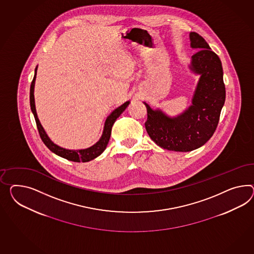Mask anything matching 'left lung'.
<instances>
[{
  "label": "left lung",
  "mask_w": 254,
  "mask_h": 254,
  "mask_svg": "<svg viewBox=\"0 0 254 254\" xmlns=\"http://www.w3.org/2000/svg\"><path fill=\"white\" fill-rule=\"evenodd\" d=\"M190 39L191 48L199 50L191 57L190 69L201 74L192 105L181 116L169 118L144 102V125L150 138L164 149L176 152L197 149L213 136L226 100L220 59L198 33H190Z\"/></svg>",
  "instance_id": "8db88e82"
}]
</instances>
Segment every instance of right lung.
<instances>
[{"label": "right lung", "instance_id": "right-lung-1", "mask_svg": "<svg viewBox=\"0 0 254 254\" xmlns=\"http://www.w3.org/2000/svg\"><path fill=\"white\" fill-rule=\"evenodd\" d=\"M37 68L35 69V75L31 82L30 85V107H31V111H32L35 121L37 124V128L39 130V136L41 138V140L43 141V143H45L46 146L51 150L53 153H55L56 155L62 156L64 158H66L68 160H71L73 162H88L92 159L98 157L100 156L103 151L106 149L110 138H111V128L113 126V124L115 123V121L117 120V118L125 111V109L128 107L129 101L125 102L124 105H122L121 107H119L115 111L111 113L109 117L107 118L106 123H105L104 130H103V134L101 138L99 139L98 143L94 144L91 147L86 148L83 150H69L60 147L57 144L52 142V140L48 137L45 130L43 129V127L41 126V124L39 123V119L37 116V112H36V108H35V100H34V85H35V80H36V73H37Z\"/></svg>", "mask_w": 254, "mask_h": 254}]
</instances>
